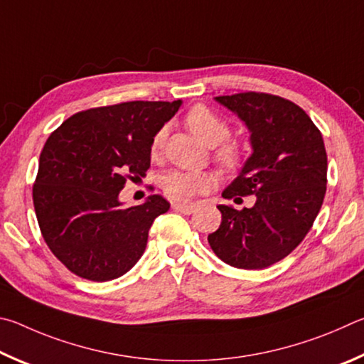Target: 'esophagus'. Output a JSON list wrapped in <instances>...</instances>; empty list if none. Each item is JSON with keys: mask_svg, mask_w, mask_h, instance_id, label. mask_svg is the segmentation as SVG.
Masks as SVG:
<instances>
[{"mask_svg": "<svg viewBox=\"0 0 364 364\" xmlns=\"http://www.w3.org/2000/svg\"><path fill=\"white\" fill-rule=\"evenodd\" d=\"M172 209L182 214H192L195 211V205H181V203H174Z\"/></svg>", "mask_w": 364, "mask_h": 364, "instance_id": "1", "label": "esophagus"}]
</instances>
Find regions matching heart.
<instances>
[{
  "label": "heart",
  "instance_id": "1",
  "mask_svg": "<svg viewBox=\"0 0 364 364\" xmlns=\"http://www.w3.org/2000/svg\"><path fill=\"white\" fill-rule=\"evenodd\" d=\"M186 123L188 129L209 146L222 144L228 137V132H230L225 121L205 105L193 107L192 110L187 113ZM164 140L166 131L159 129L155 134V137H153L150 145L151 158L156 159L161 156L164 149ZM215 156H218L219 161L224 164L225 168H233V166L238 163L240 153L235 145H224L218 150ZM213 186L214 177L209 174V172L174 169L166 172L161 177V188L164 190V193L174 201L192 200L195 195L205 193L208 190H211Z\"/></svg>",
  "mask_w": 364,
  "mask_h": 364
}]
</instances>
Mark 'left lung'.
<instances>
[{"instance_id": "8db88e82", "label": "left lung", "mask_w": 364, "mask_h": 364, "mask_svg": "<svg viewBox=\"0 0 364 364\" xmlns=\"http://www.w3.org/2000/svg\"><path fill=\"white\" fill-rule=\"evenodd\" d=\"M214 100L243 121L252 153L222 196L254 195L252 208L219 205L220 227L208 237L215 256L237 269H265L301 245L326 193L321 132L301 107L278 95L241 92Z\"/></svg>"}]
</instances>
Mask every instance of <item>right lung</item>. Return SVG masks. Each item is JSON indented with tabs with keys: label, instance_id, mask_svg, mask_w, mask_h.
I'll return each mask as SVG.
<instances>
[{
	"label": "right lung",
	"instance_id": "add662e5",
	"mask_svg": "<svg viewBox=\"0 0 364 364\" xmlns=\"http://www.w3.org/2000/svg\"><path fill=\"white\" fill-rule=\"evenodd\" d=\"M182 100L91 108L50 134L40 156L33 205L43 238L70 272L110 282L142 257L149 230L169 209L161 195L126 208L119 200L127 178L145 177L155 134Z\"/></svg>",
	"mask_w": 364,
	"mask_h": 364
}]
</instances>
